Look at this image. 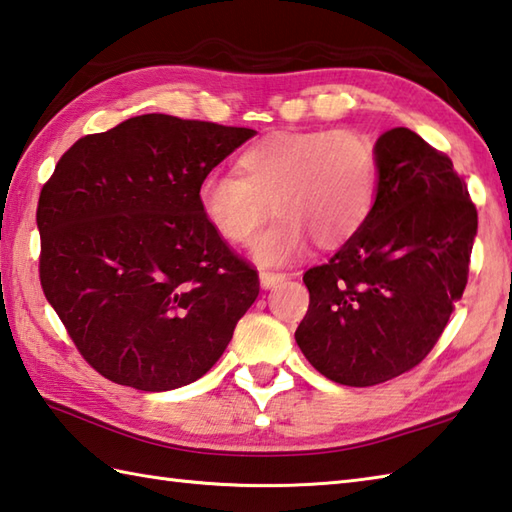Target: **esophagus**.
Segmentation results:
<instances>
[{"label": "esophagus", "mask_w": 512, "mask_h": 512, "mask_svg": "<svg viewBox=\"0 0 512 512\" xmlns=\"http://www.w3.org/2000/svg\"><path fill=\"white\" fill-rule=\"evenodd\" d=\"M285 278H287V274H280V271L260 269V287H263V289H271V287H276L278 283H283Z\"/></svg>", "instance_id": "34e87169"}]
</instances>
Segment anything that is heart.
Wrapping results in <instances>:
<instances>
[{"label":"heart","mask_w":512,"mask_h":512,"mask_svg":"<svg viewBox=\"0 0 512 512\" xmlns=\"http://www.w3.org/2000/svg\"><path fill=\"white\" fill-rule=\"evenodd\" d=\"M238 174L210 170L196 187L198 210L227 243H243L267 221L249 252L283 265L305 252L351 241L373 210L378 159L373 143L347 130H280L238 154Z\"/></svg>","instance_id":"b5f03b06"}]
</instances>
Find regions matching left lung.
<instances>
[{
  "instance_id": "8db88e82",
  "label": "left lung",
  "mask_w": 512,
  "mask_h": 512,
  "mask_svg": "<svg viewBox=\"0 0 512 512\" xmlns=\"http://www.w3.org/2000/svg\"><path fill=\"white\" fill-rule=\"evenodd\" d=\"M378 187L360 232L311 267L296 342L311 367L373 387L420 364L462 298L477 210L446 154L409 128L375 141Z\"/></svg>"
}]
</instances>
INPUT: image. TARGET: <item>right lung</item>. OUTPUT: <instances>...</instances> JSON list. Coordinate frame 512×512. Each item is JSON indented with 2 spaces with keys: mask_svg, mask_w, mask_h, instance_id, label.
I'll return each mask as SVG.
<instances>
[{
  "mask_svg": "<svg viewBox=\"0 0 512 512\" xmlns=\"http://www.w3.org/2000/svg\"><path fill=\"white\" fill-rule=\"evenodd\" d=\"M256 130L141 114L61 156L37 207L39 278L81 356L123 387H185L223 356L258 274L196 201Z\"/></svg>",
  "mask_w": 512,
  "mask_h": 512,
  "instance_id": "obj_1",
  "label": "right lung"
}]
</instances>
